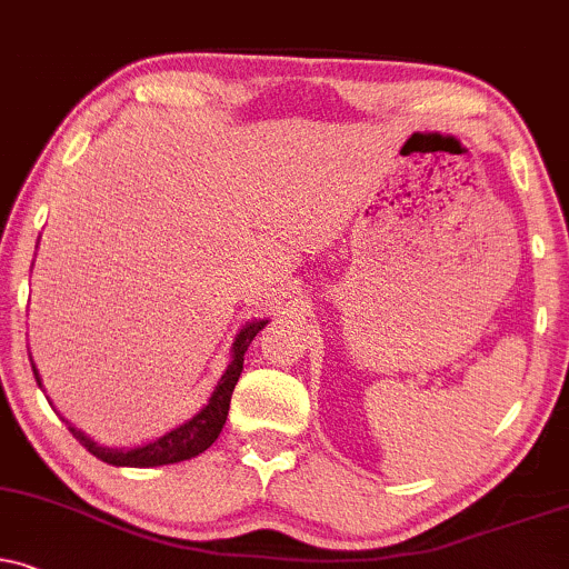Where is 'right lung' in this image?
<instances>
[{
  "label": "right lung",
  "mask_w": 569,
  "mask_h": 569,
  "mask_svg": "<svg viewBox=\"0 0 569 569\" xmlns=\"http://www.w3.org/2000/svg\"><path fill=\"white\" fill-rule=\"evenodd\" d=\"M269 325V319H252L240 329L234 342H231V361L227 371L221 375L219 385H216L213 396L208 398V403L194 413L192 419L181 422L173 430H168L160 435V438L150 440V443L142 446H131V448H110V446H100L89 438L87 432H81L79 427H73L68 422V430L73 432V438L87 448L91 456L104 461V465H113V467H163V465H177V461H187L200 456L206 448H210L219 438L223 422H227V413H229V401H231V392H234V385L240 380L242 375V363H244V350L250 348L252 338H256L261 329ZM33 377H37L39 388L44 390L41 385L39 369L33 367ZM49 401V398H47Z\"/></svg>",
  "instance_id": "obj_1"
}]
</instances>
